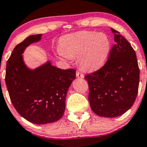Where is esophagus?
<instances>
[{"instance_id": "34e87169", "label": "esophagus", "mask_w": 147, "mask_h": 147, "mask_svg": "<svg viewBox=\"0 0 147 147\" xmlns=\"http://www.w3.org/2000/svg\"><path fill=\"white\" fill-rule=\"evenodd\" d=\"M76 76L78 78H84V75L82 74V72H81L80 71H77L76 72Z\"/></svg>"}]
</instances>
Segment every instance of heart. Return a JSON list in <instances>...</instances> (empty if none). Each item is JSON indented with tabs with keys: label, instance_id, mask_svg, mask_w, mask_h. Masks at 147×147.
I'll return each mask as SVG.
<instances>
[{
	"label": "heart",
	"instance_id": "heart-1",
	"mask_svg": "<svg viewBox=\"0 0 147 147\" xmlns=\"http://www.w3.org/2000/svg\"><path fill=\"white\" fill-rule=\"evenodd\" d=\"M109 50L110 41L105 34L83 30L66 35L61 40V48L57 53L67 60L78 56L82 69L94 70L103 65Z\"/></svg>",
	"mask_w": 147,
	"mask_h": 147
}]
</instances>
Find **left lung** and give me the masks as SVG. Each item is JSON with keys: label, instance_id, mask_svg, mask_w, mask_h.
Segmentation results:
<instances>
[{"label": "left lung", "instance_id": "obj_1", "mask_svg": "<svg viewBox=\"0 0 147 147\" xmlns=\"http://www.w3.org/2000/svg\"><path fill=\"white\" fill-rule=\"evenodd\" d=\"M105 64L84 76L89 86V102L96 115L105 117L121 115L130 109L137 97L139 68L131 44L116 30Z\"/></svg>", "mask_w": 147, "mask_h": 147}]
</instances>
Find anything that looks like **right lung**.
I'll list each match as a JSON object with an SVG mask.
<instances>
[{
  "label": "right lung",
  "instance_id": "obj_1",
  "mask_svg": "<svg viewBox=\"0 0 147 147\" xmlns=\"http://www.w3.org/2000/svg\"><path fill=\"white\" fill-rule=\"evenodd\" d=\"M30 35L15 47L6 63L5 84L15 109L30 122L45 124L63 117L68 88L75 78L74 69H62L50 62L34 70L23 60L25 48L41 39Z\"/></svg>",
  "mask_w": 147,
  "mask_h": 147
}]
</instances>
